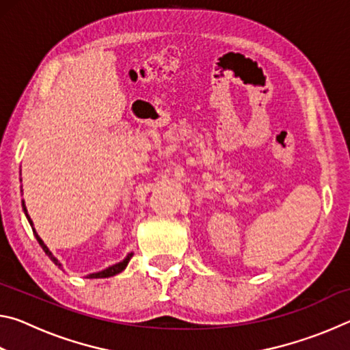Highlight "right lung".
I'll return each mask as SVG.
<instances>
[{
	"label": "right lung",
	"mask_w": 350,
	"mask_h": 350,
	"mask_svg": "<svg viewBox=\"0 0 350 350\" xmlns=\"http://www.w3.org/2000/svg\"><path fill=\"white\" fill-rule=\"evenodd\" d=\"M21 204H23V210H25V215H26V217H27V221H29V224H31V227H32V230H33V234H35V238H37V241H38V244L41 245V248H43V250H44V253L47 254V256L51 258L52 262H54L55 265H58V267L62 269V264H60V260H58V259L54 256V254H52V252L49 250V248L46 247V244H44V242H43V239L40 238V236L37 234V232H35L32 219H31V216L27 215V210H26L25 200H21ZM131 258H133V253H129L128 256L122 260V262H117V264H114V265H111V267H108V269H105V270H102V271H97V273H91V275H88L86 278H91V280H94V278H109V276H114V275H117V273H120L122 270H125V267H126V265H128L129 259H131Z\"/></svg>",
	"instance_id": "obj_1"
}]
</instances>
